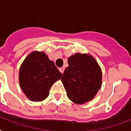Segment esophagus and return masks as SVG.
Masks as SVG:
<instances>
[{"label": "esophagus", "mask_w": 131, "mask_h": 131, "mask_svg": "<svg viewBox=\"0 0 131 131\" xmlns=\"http://www.w3.org/2000/svg\"><path fill=\"white\" fill-rule=\"evenodd\" d=\"M59 71H60V73H63L64 71V67L60 68Z\"/></svg>", "instance_id": "esophagus-1"}]
</instances>
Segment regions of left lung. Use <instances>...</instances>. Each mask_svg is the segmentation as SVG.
I'll return each instance as SVG.
<instances>
[{
  "label": "left lung",
  "instance_id": "left-lung-1",
  "mask_svg": "<svg viewBox=\"0 0 131 131\" xmlns=\"http://www.w3.org/2000/svg\"><path fill=\"white\" fill-rule=\"evenodd\" d=\"M68 64L61 80L69 99L77 104L92 99L102 83L101 69L97 62L89 54L78 53L68 58Z\"/></svg>",
  "mask_w": 131,
  "mask_h": 131
}]
</instances>
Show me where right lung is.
Instances as JSON below:
<instances>
[{"mask_svg":"<svg viewBox=\"0 0 131 131\" xmlns=\"http://www.w3.org/2000/svg\"><path fill=\"white\" fill-rule=\"evenodd\" d=\"M62 73L44 52L33 51L21 64L19 73V86L32 101H41L49 94L54 82Z\"/></svg>","mask_w":131,"mask_h":131,"instance_id":"add662e5","label":"right lung"}]
</instances>
